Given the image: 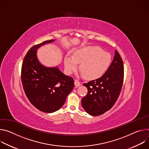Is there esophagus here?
<instances>
[{"label": "esophagus", "instance_id": "esophagus-1", "mask_svg": "<svg viewBox=\"0 0 149 149\" xmlns=\"http://www.w3.org/2000/svg\"><path fill=\"white\" fill-rule=\"evenodd\" d=\"M74 85L76 87H79L81 85V83L80 81H79L77 80H74Z\"/></svg>", "mask_w": 149, "mask_h": 149}]
</instances>
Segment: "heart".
Wrapping results in <instances>:
<instances>
[{
    "instance_id": "1",
    "label": "heart",
    "mask_w": 149,
    "mask_h": 149,
    "mask_svg": "<svg viewBox=\"0 0 149 149\" xmlns=\"http://www.w3.org/2000/svg\"><path fill=\"white\" fill-rule=\"evenodd\" d=\"M111 61V54L97 46H88L77 49L73 56L65 55L64 64L66 73L70 74L79 70L85 78L95 79L102 76Z\"/></svg>"
}]
</instances>
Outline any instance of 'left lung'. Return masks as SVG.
<instances>
[{"label": "left lung", "mask_w": 149, "mask_h": 149, "mask_svg": "<svg viewBox=\"0 0 149 149\" xmlns=\"http://www.w3.org/2000/svg\"><path fill=\"white\" fill-rule=\"evenodd\" d=\"M123 80V61L115 50L113 60L105 73L99 79L84 84L88 91L81 100L85 111L92 116H97L109 110L120 95Z\"/></svg>", "instance_id": "left-lung-1"}]
</instances>
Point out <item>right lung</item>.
I'll return each instance as SVG.
<instances>
[{"instance_id": "right-lung-1", "label": "right lung", "mask_w": 149, "mask_h": 149, "mask_svg": "<svg viewBox=\"0 0 149 149\" xmlns=\"http://www.w3.org/2000/svg\"><path fill=\"white\" fill-rule=\"evenodd\" d=\"M52 40L33 46L24 57L21 79L30 102L40 111L52 113L64 105L74 88L73 79L64 74L57 67H46L37 57V49Z\"/></svg>"}]
</instances>
